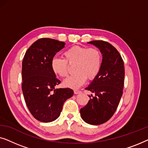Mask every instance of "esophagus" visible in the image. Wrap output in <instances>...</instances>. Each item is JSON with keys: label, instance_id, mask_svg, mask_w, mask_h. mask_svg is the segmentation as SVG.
I'll return each mask as SVG.
<instances>
[{"label": "esophagus", "instance_id": "1", "mask_svg": "<svg viewBox=\"0 0 148 148\" xmlns=\"http://www.w3.org/2000/svg\"><path fill=\"white\" fill-rule=\"evenodd\" d=\"M82 92L80 90H74V94H80V93Z\"/></svg>", "mask_w": 148, "mask_h": 148}]
</instances>
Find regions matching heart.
Instances as JSON below:
<instances>
[{
  "mask_svg": "<svg viewBox=\"0 0 148 148\" xmlns=\"http://www.w3.org/2000/svg\"><path fill=\"white\" fill-rule=\"evenodd\" d=\"M63 58L54 57L51 61L52 71L56 75L65 77L69 73V65L75 63L76 72L66 79L64 84L70 88H79L86 79H94L102 66V54L96 48L74 46L63 52Z\"/></svg>",
  "mask_w": 148,
  "mask_h": 148,
  "instance_id": "b5f03b06",
  "label": "heart"
}]
</instances>
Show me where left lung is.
Segmentation results:
<instances>
[{
	"label": "left lung",
	"mask_w": 148,
	"mask_h": 148,
	"mask_svg": "<svg viewBox=\"0 0 148 148\" xmlns=\"http://www.w3.org/2000/svg\"><path fill=\"white\" fill-rule=\"evenodd\" d=\"M88 43L100 49L102 66L98 75L86 88L94 96H89L90 100L80 109V114L86 123L98 125L113 116L120 102L124 86V62L118 50L108 42L94 40Z\"/></svg>",
	"instance_id": "left-lung-1"
}]
</instances>
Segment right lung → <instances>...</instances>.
<instances>
[{
	"instance_id": "add662e5",
	"label": "right lung",
	"mask_w": 148,
	"mask_h": 148,
	"mask_svg": "<svg viewBox=\"0 0 148 148\" xmlns=\"http://www.w3.org/2000/svg\"><path fill=\"white\" fill-rule=\"evenodd\" d=\"M64 44L51 38H40L28 48L22 62L24 99L32 116L41 122L56 120L64 102L73 95L70 88H54L60 81L52 71L51 61Z\"/></svg>"
}]
</instances>
